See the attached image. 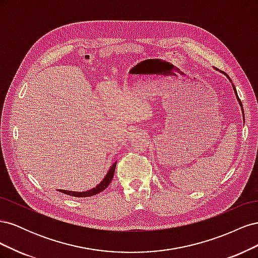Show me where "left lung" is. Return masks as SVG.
Instances as JSON below:
<instances>
[{
	"label": "left lung",
	"instance_id": "left-lung-1",
	"mask_svg": "<svg viewBox=\"0 0 258 258\" xmlns=\"http://www.w3.org/2000/svg\"><path fill=\"white\" fill-rule=\"evenodd\" d=\"M224 74H226V73H224ZM227 75V74H226ZM227 77L229 79V76L227 75ZM230 80V79H229ZM232 87H233V90H235V92H236V96H237V99L239 100V103H240V105H241V108H242V111H243V107H242V103H241V100L239 99V97H238V93H237V90H236V87H235V85H232Z\"/></svg>",
	"mask_w": 258,
	"mask_h": 258
}]
</instances>
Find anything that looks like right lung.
I'll list each match as a JSON object with an SVG mask.
<instances>
[{
    "label": "right lung",
    "mask_w": 258,
    "mask_h": 258,
    "mask_svg": "<svg viewBox=\"0 0 258 258\" xmlns=\"http://www.w3.org/2000/svg\"><path fill=\"white\" fill-rule=\"evenodd\" d=\"M115 168H116V162L114 163V165L111 167L110 171H108L106 176L104 177V179L102 182H101L96 188H92L90 190H87V191H83V192H77V191H71V190H63V189H59V191L63 192V194H67V195H70V196H73V197H90V196H95V195L103 191L106 187L111 184L112 182V178L114 176V172H115Z\"/></svg>",
    "instance_id": "add662e5"
}]
</instances>
